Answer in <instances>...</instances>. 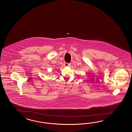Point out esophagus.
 <instances>
[{
    "label": "esophagus",
    "mask_w": 132,
    "mask_h": 132,
    "mask_svg": "<svg viewBox=\"0 0 132 132\" xmlns=\"http://www.w3.org/2000/svg\"><path fill=\"white\" fill-rule=\"evenodd\" d=\"M64 65H65V67H68V66H69V65H71V64H70V63H67L65 62L64 64Z\"/></svg>",
    "instance_id": "34e87169"
}]
</instances>
